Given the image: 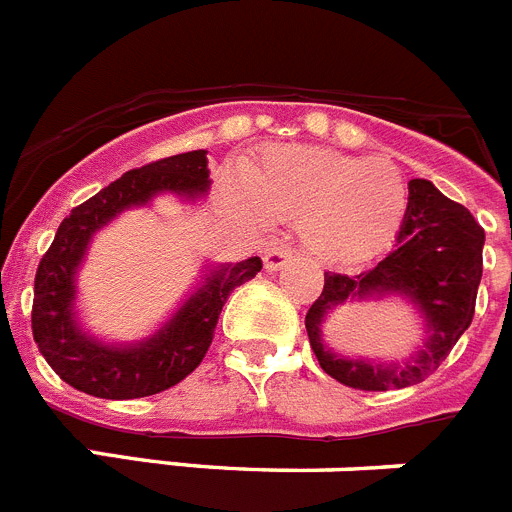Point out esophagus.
I'll use <instances>...</instances> for the list:
<instances>
[{
    "label": "esophagus",
    "instance_id": "esophagus-1",
    "mask_svg": "<svg viewBox=\"0 0 512 512\" xmlns=\"http://www.w3.org/2000/svg\"><path fill=\"white\" fill-rule=\"evenodd\" d=\"M289 259H292V251H289V248H271L264 256V266L266 271H279L284 264H289Z\"/></svg>",
    "mask_w": 512,
    "mask_h": 512
}]
</instances>
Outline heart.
<instances>
[{"instance_id": "b5f03b06", "label": "heart", "mask_w": 512, "mask_h": 512, "mask_svg": "<svg viewBox=\"0 0 512 512\" xmlns=\"http://www.w3.org/2000/svg\"><path fill=\"white\" fill-rule=\"evenodd\" d=\"M243 182L253 223H297L305 248L323 264L374 259L395 243L408 215V182L390 158L274 148L243 171Z\"/></svg>"}]
</instances>
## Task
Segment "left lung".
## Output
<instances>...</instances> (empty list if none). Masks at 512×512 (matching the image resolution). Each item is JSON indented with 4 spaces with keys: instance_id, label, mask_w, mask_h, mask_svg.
Segmentation results:
<instances>
[{
    "instance_id": "1",
    "label": "left lung",
    "mask_w": 512,
    "mask_h": 512,
    "mask_svg": "<svg viewBox=\"0 0 512 512\" xmlns=\"http://www.w3.org/2000/svg\"><path fill=\"white\" fill-rule=\"evenodd\" d=\"M408 189V215L395 248L356 277L328 271L323 292L305 315L307 338L323 372L354 390L387 392L423 382L474 318L485 230L467 207L443 197L431 182L413 179ZM390 294L408 299L424 318L426 341L410 360L382 365L329 351L322 328L338 304Z\"/></svg>"
}]
</instances>
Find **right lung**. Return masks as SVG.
<instances>
[{
	"label": "right lung",
	"instance_id": "obj_1",
	"mask_svg": "<svg viewBox=\"0 0 512 512\" xmlns=\"http://www.w3.org/2000/svg\"><path fill=\"white\" fill-rule=\"evenodd\" d=\"M210 189L207 151L161 158L125 174L63 217L51 248L38 264L33 338L53 372L74 390L104 400L158 395L192 374L210 348L225 300L261 271L259 256L207 269L205 282L146 341L110 346L97 341L76 318V271L99 228L122 210L143 207L156 194L200 200Z\"/></svg>",
	"mask_w": 512,
	"mask_h": 512
}]
</instances>
